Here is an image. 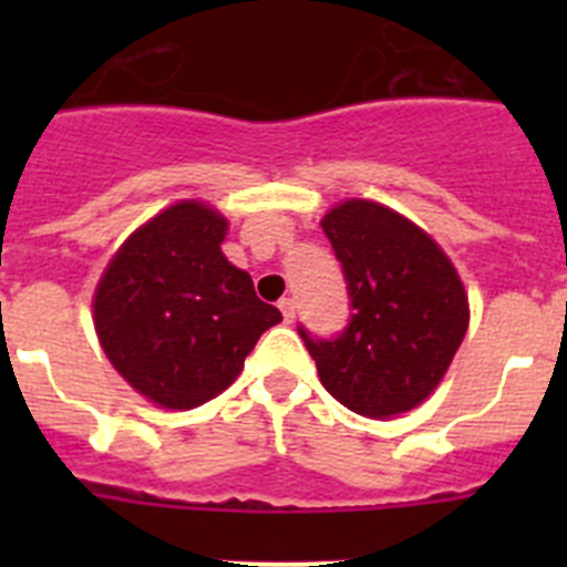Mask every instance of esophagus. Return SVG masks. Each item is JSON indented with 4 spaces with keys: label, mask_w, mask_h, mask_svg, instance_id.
<instances>
[{
    "label": "esophagus",
    "mask_w": 567,
    "mask_h": 567,
    "mask_svg": "<svg viewBox=\"0 0 567 567\" xmlns=\"http://www.w3.org/2000/svg\"><path fill=\"white\" fill-rule=\"evenodd\" d=\"M278 309H280V315H284V320H287V323H292V320H295V300L292 298H280Z\"/></svg>",
    "instance_id": "obj_1"
}]
</instances>
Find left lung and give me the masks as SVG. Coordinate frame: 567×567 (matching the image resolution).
I'll return each instance as SVG.
<instances>
[{
	"label": "left lung",
	"mask_w": 567,
	"mask_h": 567,
	"mask_svg": "<svg viewBox=\"0 0 567 567\" xmlns=\"http://www.w3.org/2000/svg\"><path fill=\"white\" fill-rule=\"evenodd\" d=\"M343 267L352 318L338 338L298 327L320 383L363 417L423 403L449 372L468 329V295L449 255L383 204H338L320 221Z\"/></svg>",
	"instance_id": "1"
}]
</instances>
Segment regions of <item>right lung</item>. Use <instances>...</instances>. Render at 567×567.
<instances>
[{
  "mask_svg": "<svg viewBox=\"0 0 567 567\" xmlns=\"http://www.w3.org/2000/svg\"><path fill=\"white\" fill-rule=\"evenodd\" d=\"M227 218L182 202L135 229L104 269L93 323L104 354L135 392L162 409L221 394L269 327L272 303L221 252Z\"/></svg>",
  "mask_w": 567,
  "mask_h": 567,
  "instance_id": "1",
  "label": "right lung"
}]
</instances>
